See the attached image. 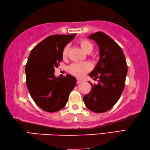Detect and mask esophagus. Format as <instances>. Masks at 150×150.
I'll return each instance as SVG.
<instances>
[{
	"instance_id": "34e87169",
	"label": "esophagus",
	"mask_w": 150,
	"mask_h": 150,
	"mask_svg": "<svg viewBox=\"0 0 150 150\" xmlns=\"http://www.w3.org/2000/svg\"><path fill=\"white\" fill-rule=\"evenodd\" d=\"M82 82V80L80 79H77V84H80V83Z\"/></svg>"
}]
</instances>
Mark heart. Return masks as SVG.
<instances>
[{
  "label": "heart",
  "instance_id": "obj_1",
  "mask_svg": "<svg viewBox=\"0 0 150 150\" xmlns=\"http://www.w3.org/2000/svg\"><path fill=\"white\" fill-rule=\"evenodd\" d=\"M80 46L84 52L89 54L93 50V45L89 40L86 38L80 39L78 41ZM68 46H66L62 51V57L66 58L68 54ZM90 69V66L87 63H74L69 66L68 70L71 74L76 77L80 78Z\"/></svg>",
  "mask_w": 150,
  "mask_h": 150
}]
</instances>
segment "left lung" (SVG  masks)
Listing matches in <instances>:
<instances>
[{
  "label": "left lung",
  "instance_id": "left-lung-1",
  "mask_svg": "<svg viewBox=\"0 0 150 150\" xmlns=\"http://www.w3.org/2000/svg\"><path fill=\"white\" fill-rule=\"evenodd\" d=\"M96 42L100 50V60L90 76L96 80L88 94L83 97L88 109L95 113L108 111L116 104L124 89L127 67L120 46L108 35L97 32L90 35Z\"/></svg>",
  "mask_w": 150,
  "mask_h": 150
}]
</instances>
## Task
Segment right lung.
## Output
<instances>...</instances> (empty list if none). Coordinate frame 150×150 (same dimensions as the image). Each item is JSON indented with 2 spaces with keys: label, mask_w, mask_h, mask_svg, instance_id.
I'll return each mask as SVG.
<instances>
[{
  "label": "right lung",
  "mask_w": 150,
  "mask_h": 150,
  "mask_svg": "<svg viewBox=\"0 0 150 150\" xmlns=\"http://www.w3.org/2000/svg\"><path fill=\"white\" fill-rule=\"evenodd\" d=\"M76 34L50 36L31 50L25 66L26 86L34 102L41 109L55 112L62 109L76 84L69 74L60 78L54 68L62 60V51Z\"/></svg>",
  "instance_id": "add662e5"
}]
</instances>
